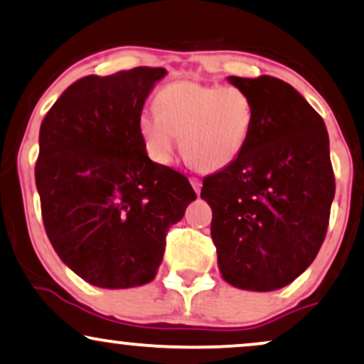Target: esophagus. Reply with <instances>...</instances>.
I'll list each match as a JSON object with an SVG mask.
<instances>
[{
  "mask_svg": "<svg viewBox=\"0 0 364 364\" xmlns=\"http://www.w3.org/2000/svg\"><path fill=\"white\" fill-rule=\"evenodd\" d=\"M190 181H191V186H193V190H195L196 195H200V191H201V181H200V179L191 178Z\"/></svg>",
  "mask_w": 364,
  "mask_h": 364,
  "instance_id": "34e87169",
  "label": "esophagus"
}]
</instances>
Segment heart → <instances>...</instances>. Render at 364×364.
Wrapping results in <instances>:
<instances>
[{"mask_svg":"<svg viewBox=\"0 0 364 364\" xmlns=\"http://www.w3.org/2000/svg\"><path fill=\"white\" fill-rule=\"evenodd\" d=\"M156 109L142 110L137 119L149 158L169 164L181 137L183 156L201 173L230 166L254 126V104L235 87L174 82L158 92Z\"/></svg>","mask_w":364,"mask_h":364,"instance_id":"heart-1","label":"heart"}]
</instances>
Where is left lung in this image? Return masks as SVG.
<instances>
[{"label": "left lung", "mask_w": 364, "mask_h": 364, "mask_svg": "<svg viewBox=\"0 0 364 364\" xmlns=\"http://www.w3.org/2000/svg\"><path fill=\"white\" fill-rule=\"evenodd\" d=\"M254 104L242 154L203 179L211 238L225 282L270 292L296 280L323 245L334 200L323 117L275 77H227Z\"/></svg>", "instance_id": "obj_1"}]
</instances>
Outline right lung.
<instances>
[{"mask_svg": "<svg viewBox=\"0 0 364 364\" xmlns=\"http://www.w3.org/2000/svg\"><path fill=\"white\" fill-rule=\"evenodd\" d=\"M166 68L89 75L40 127L35 181L50 243L95 287L129 289L158 274L166 232L196 200L186 176L149 159L137 119Z\"/></svg>", "mask_w": 364, "mask_h": 364, "instance_id": "right-lung-1", "label": "right lung"}]
</instances>
